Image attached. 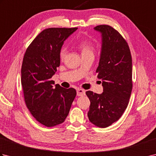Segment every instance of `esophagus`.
I'll use <instances>...</instances> for the list:
<instances>
[{
    "label": "esophagus",
    "mask_w": 156,
    "mask_h": 156,
    "mask_svg": "<svg viewBox=\"0 0 156 156\" xmlns=\"http://www.w3.org/2000/svg\"><path fill=\"white\" fill-rule=\"evenodd\" d=\"M85 94V90L84 89H82V88H78L77 90V96H84Z\"/></svg>",
    "instance_id": "esophagus-1"
}]
</instances>
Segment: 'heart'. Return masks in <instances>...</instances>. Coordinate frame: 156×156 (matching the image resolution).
Returning <instances> with one entry per match:
<instances>
[{
    "label": "heart",
    "mask_w": 156,
    "mask_h": 156,
    "mask_svg": "<svg viewBox=\"0 0 156 156\" xmlns=\"http://www.w3.org/2000/svg\"><path fill=\"white\" fill-rule=\"evenodd\" d=\"M77 47L81 51L82 55H93L95 52V45L90 41H81L77 44ZM66 54H67V49L66 47H62L59 51V55L61 60H64Z\"/></svg>",
    "instance_id": "b5f03b06"
}]
</instances>
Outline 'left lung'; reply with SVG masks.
Instances as JSON below:
<instances>
[{
    "instance_id": "1",
    "label": "left lung",
    "mask_w": 156,
    "mask_h": 156,
    "mask_svg": "<svg viewBox=\"0 0 156 156\" xmlns=\"http://www.w3.org/2000/svg\"><path fill=\"white\" fill-rule=\"evenodd\" d=\"M102 37L100 62L96 72L102 80L103 92H86L90 101L89 120L98 127L105 128L118 121L123 114L131 97L132 58L127 42L111 26L97 25Z\"/></svg>"
}]
</instances>
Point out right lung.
Instances as JSON below:
<instances>
[{"mask_svg": "<svg viewBox=\"0 0 156 156\" xmlns=\"http://www.w3.org/2000/svg\"><path fill=\"white\" fill-rule=\"evenodd\" d=\"M77 27L44 29L28 46L21 67V85L26 107L34 117L48 127L62 123L76 96L51 80L60 64L59 53L64 41Z\"/></svg>", "mask_w": 156, "mask_h": 156, "instance_id": "add662e5", "label": "right lung"}]
</instances>
